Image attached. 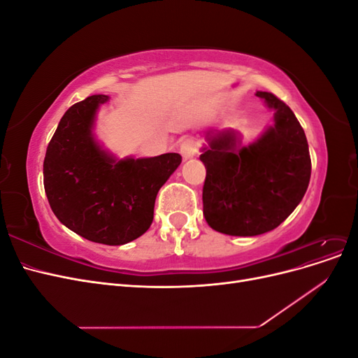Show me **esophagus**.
Masks as SVG:
<instances>
[{
    "label": "esophagus",
    "instance_id": "esophagus-1",
    "mask_svg": "<svg viewBox=\"0 0 358 358\" xmlns=\"http://www.w3.org/2000/svg\"><path fill=\"white\" fill-rule=\"evenodd\" d=\"M197 148H199V145H197V142L194 138L182 140L180 154H182L183 159H189V158H192L194 155H196L197 154Z\"/></svg>",
    "mask_w": 358,
    "mask_h": 358
}]
</instances>
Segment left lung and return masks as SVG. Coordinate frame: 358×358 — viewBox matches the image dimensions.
Masks as SVG:
<instances>
[{
	"label": "left lung",
	"instance_id": "8db88e82",
	"mask_svg": "<svg viewBox=\"0 0 358 358\" xmlns=\"http://www.w3.org/2000/svg\"><path fill=\"white\" fill-rule=\"evenodd\" d=\"M255 95L275 112L262 136L243 146L236 129H213L201 148L203 215L215 231L229 236L276 229L297 208L310 179L308 140L296 115L273 94Z\"/></svg>",
	"mask_w": 358,
	"mask_h": 358
}]
</instances>
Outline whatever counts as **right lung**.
<instances>
[{
	"label": "right lung",
	"mask_w": 358,
	"mask_h": 358,
	"mask_svg": "<svg viewBox=\"0 0 358 358\" xmlns=\"http://www.w3.org/2000/svg\"><path fill=\"white\" fill-rule=\"evenodd\" d=\"M109 99L91 95L64 113L48 146L43 176L61 224L91 242L116 246L148 231L157 194L182 157L117 158L104 149L94 128L96 112Z\"/></svg>",
	"instance_id": "add662e5"
}]
</instances>
